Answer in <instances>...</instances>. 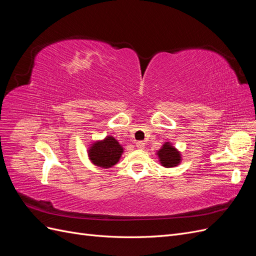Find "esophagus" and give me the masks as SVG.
<instances>
[{"mask_svg":"<svg viewBox=\"0 0 256 256\" xmlns=\"http://www.w3.org/2000/svg\"><path fill=\"white\" fill-rule=\"evenodd\" d=\"M136 145L138 148L143 150V148H144V146H145V143H144L143 141H138V142L136 143Z\"/></svg>","mask_w":256,"mask_h":256,"instance_id":"34e87169","label":"esophagus"}]
</instances>
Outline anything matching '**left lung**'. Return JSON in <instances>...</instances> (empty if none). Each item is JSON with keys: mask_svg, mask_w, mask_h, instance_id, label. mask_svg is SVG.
I'll use <instances>...</instances> for the list:
<instances>
[{"mask_svg": "<svg viewBox=\"0 0 256 256\" xmlns=\"http://www.w3.org/2000/svg\"><path fill=\"white\" fill-rule=\"evenodd\" d=\"M158 157L161 164L166 168L176 166L180 162V154L170 143H166L158 152Z\"/></svg>", "mask_w": 256, "mask_h": 256, "instance_id": "8db88e82", "label": "left lung"}]
</instances>
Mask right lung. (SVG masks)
I'll use <instances>...</instances> for the list:
<instances>
[{
    "instance_id": "right-lung-1",
    "label": "right lung",
    "mask_w": 256,
    "mask_h": 256,
    "mask_svg": "<svg viewBox=\"0 0 256 256\" xmlns=\"http://www.w3.org/2000/svg\"><path fill=\"white\" fill-rule=\"evenodd\" d=\"M122 152V146L113 136H108L104 141L92 144L88 150L90 159L100 168H111L118 164Z\"/></svg>"
}]
</instances>
